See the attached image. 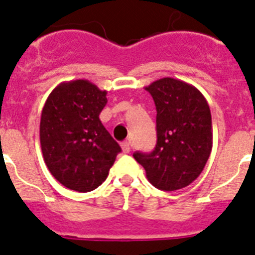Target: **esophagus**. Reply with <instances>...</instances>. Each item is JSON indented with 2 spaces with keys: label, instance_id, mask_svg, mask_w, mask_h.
I'll return each instance as SVG.
<instances>
[{
  "label": "esophagus",
  "instance_id": "1",
  "mask_svg": "<svg viewBox=\"0 0 255 255\" xmlns=\"http://www.w3.org/2000/svg\"><path fill=\"white\" fill-rule=\"evenodd\" d=\"M121 146H122V150L125 153H128L130 151V146H129V142L128 141L122 142V144H121Z\"/></svg>",
  "mask_w": 255,
  "mask_h": 255
}]
</instances>
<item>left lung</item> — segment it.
Returning a JSON list of instances; mask_svg holds the SVG:
<instances>
[{
    "label": "left lung",
    "instance_id": "8db88e82",
    "mask_svg": "<svg viewBox=\"0 0 255 255\" xmlns=\"http://www.w3.org/2000/svg\"><path fill=\"white\" fill-rule=\"evenodd\" d=\"M156 105L157 143L152 152H134L148 182L161 190L193 183L212 150V118L206 98L193 85L173 77L144 88Z\"/></svg>",
    "mask_w": 255,
    "mask_h": 255
}]
</instances>
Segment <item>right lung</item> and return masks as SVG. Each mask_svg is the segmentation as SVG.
<instances>
[{
  "label": "right lung",
  "instance_id": "add662e5",
  "mask_svg": "<svg viewBox=\"0 0 255 255\" xmlns=\"http://www.w3.org/2000/svg\"><path fill=\"white\" fill-rule=\"evenodd\" d=\"M107 94L89 80L61 82L43 107L39 134L44 162L68 189L99 187L121 152L99 119Z\"/></svg>",
  "mask_w": 255,
  "mask_h": 255
}]
</instances>
